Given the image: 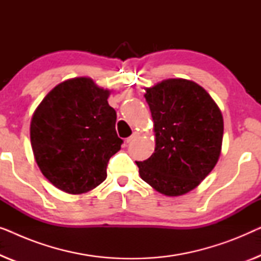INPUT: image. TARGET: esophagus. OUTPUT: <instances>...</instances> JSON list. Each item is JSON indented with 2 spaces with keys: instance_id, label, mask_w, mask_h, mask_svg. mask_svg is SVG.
Segmentation results:
<instances>
[{
  "instance_id": "esophagus-1",
  "label": "esophagus",
  "mask_w": 261,
  "mask_h": 261,
  "mask_svg": "<svg viewBox=\"0 0 261 261\" xmlns=\"http://www.w3.org/2000/svg\"><path fill=\"white\" fill-rule=\"evenodd\" d=\"M139 137V133H138V132H134V133H133V135H132V137H129V138H127V142H128V144H129V142H132V141H133L134 140V139H137Z\"/></svg>"
}]
</instances>
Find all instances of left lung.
<instances>
[{
    "label": "left lung",
    "mask_w": 261,
    "mask_h": 261,
    "mask_svg": "<svg viewBox=\"0 0 261 261\" xmlns=\"http://www.w3.org/2000/svg\"><path fill=\"white\" fill-rule=\"evenodd\" d=\"M155 147L135 162L141 179L160 194L177 197L197 188L219 162L222 113L195 82L169 78L146 88Z\"/></svg>",
    "instance_id": "left-lung-1"
}]
</instances>
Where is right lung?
I'll return each mask as SVG.
<instances>
[{
	"mask_svg": "<svg viewBox=\"0 0 261 261\" xmlns=\"http://www.w3.org/2000/svg\"><path fill=\"white\" fill-rule=\"evenodd\" d=\"M110 92L89 77L71 78L56 85L34 110L30 129L34 159L59 190L81 195L106 180L110 156L122 144Z\"/></svg>",
	"mask_w": 261,
	"mask_h": 261,
	"instance_id": "add662e5",
	"label": "right lung"
}]
</instances>
